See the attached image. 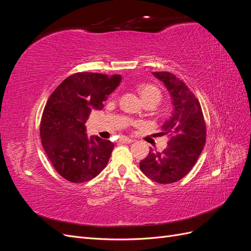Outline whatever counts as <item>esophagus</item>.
<instances>
[{"instance_id":"34e87169","label":"esophagus","mask_w":251,"mask_h":251,"mask_svg":"<svg viewBox=\"0 0 251 251\" xmlns=\"http://www.w3.org/2000/svg\"><path fill=\"white\" fill-rule=\"evenodd\" d=\"M120 141L124 142V143H132L134 141V139L126 137V136H123V137H120Z\"/></svg>"}]
</instances>
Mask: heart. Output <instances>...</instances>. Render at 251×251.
<instances>
[{"label": "heart", "instance_id": "1", "mask_svg": "<svg viewBox=\"0 0 251 251\" xmlns=\"http://www.w3.org/2000/svg\"><path fill=\"white\" fill-rule=\"evenodd\" d=\"M138 93L142 98L143 102H156L158 103L161 100V91L159 90L156 86L151 85V83H142L137 88Z\"/></svg>", "mask_w": 251, "mask_h": 251}]
</instances>
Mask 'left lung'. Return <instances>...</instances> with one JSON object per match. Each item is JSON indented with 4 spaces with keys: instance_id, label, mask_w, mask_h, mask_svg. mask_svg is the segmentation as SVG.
I'll list each match as a JSON object with an SVG mask.
<instances>
[{
    "instance_id": "1",
    "label": "left lung",
    "mask_w": 251,
    "mask_h": 251,
    "mask_svg": "<svg viewBox=\"0 0 251 251\" xmlns=\"http://www.w3.org/2000/svg\"><path fill=\"white\" fill-rule=\"evenodd\" d=\"M169 90L174 111L162 126L160 135L170 137L162 151L153 149L140 161L147 177L160 184L177 182L189 173L198 160L206 141V125L201 104L185 83L170 72H153Z\"/></svg>"
}]
</instances>
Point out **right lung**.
Masks as SVG:
<instances>
[{
  "instance_id": "1",
  "label": "right lung",
  "mask_w": 251,
  "mask_h": 251,
  "mask_svg": "<svg viewBox=\"0 0 251 251\" xmlns=\"http://www.w3.org/2000/svg\"><path fill=\"white\" fill-rule=\"evenodd\" d=\"M120 80L118 74L78 72L50 95L41 119L42 144L53 168L66 180L87 182L108 164L114 143L89 137L85 124L92 110H102Z\"/></svg>"
}]
</instances>
